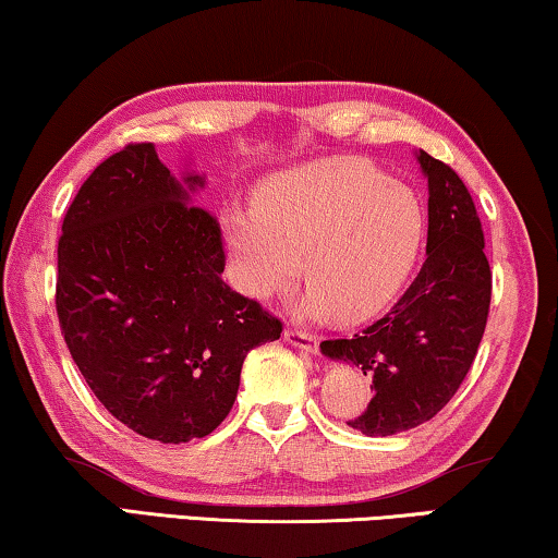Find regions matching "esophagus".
<instances>
[{
  "mask_svg": "<svg viewBox=\"0 0 558 558\" xmlns=\"http://www.w3.org/2000/svg\"><path fill=\"white\" fill-rule=\"evenodd\" d=\"M282 336H286V340H288L290 345L301 348V351H307V353L318 351V338H315L313 332H307V330H301V328L288 326V328H286V332H282Z\"/></svg>",
  "mask_w": 558,
  "mask_h": 558,
  "instance_id": "obj_1",
  "label": "esophagus"
}]
</instances>
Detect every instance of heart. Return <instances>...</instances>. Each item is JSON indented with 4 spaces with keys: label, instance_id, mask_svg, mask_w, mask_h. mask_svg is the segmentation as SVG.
<instances>
[{
    "label": "heart",
    "instance_id": "obj_1",
    "mask_svg": "<svg viewBox=\"0 0 558 558\" xmlns=\"http://www.w3.org/2000/svg\"><path fill=\"white\" fill-rule=\"evenodd\" d=\"M235 286L270 298L301 276L307 311L361 320L403 286L423 240V207L411 187L359 157H338L265 182L255 207L222 213Z\"/></svg>",
    "mask_w": 558,
    "mask_h": 558
}]
</instances>
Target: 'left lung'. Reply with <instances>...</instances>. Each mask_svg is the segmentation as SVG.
<instances>
[{"instance_id": "8db88e82", "label": "left lung", "mask_w": 558, "mask_h": 558, "mask_svg": "<svg viewBox=\"0 0 558 558\" xmlns=\"http://www.w3.org/2000/svg\"><path fill=\"white\" fill-rule=\"evenodd\" d=\"M428 178V245L418 276L384 318L323 340L328 359L359 365L373 398L348 426L393 436L434 418L461 388L484 338L492 268L473 197L453 168L418 155Z\"/></svg>"}]
</instances>
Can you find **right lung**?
I'll list each match as a JSON object with an SVG mask.
<instances>
[{
  "label": "right lung",
  "instance_id": "add662e5",
  "mask_svg": "<svg viewBox=\"0 0 558 558\" xmlns=\"http://www.w3.org/2000/svg\"><path fill=\"white\" fill-rule=\"evenodd\" d=\"M187 199L153 143H130L82 182L57 245L54 305L72 361L114 418L162 444L213 434L245 355L282 332L222 280L220 222Z\"/></svg>",
  "mask_w": 558,
  "mask_h": 558
}]
</instances>
